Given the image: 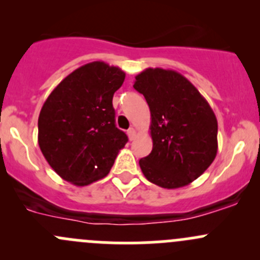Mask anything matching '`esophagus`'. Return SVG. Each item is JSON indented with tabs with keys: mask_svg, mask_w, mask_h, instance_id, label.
<instances>
[{
	"mask_svg": "<svg viewBox=\"0 0 260 260\" xmlns=\"http://www.w3.org/2000/svg\"><path fill=\"white\" fill-rule=\"evenodd\" d=\"M127 135H128V137H129V140L131 141H133L135 140V137H136V129L135 128H129V129L127 131Z\"/></svg>",
	"mask_w": 260,
	"mask_h": 260,
	"instance_id": "obj_1",
	"label": "esophagus"
}]
</instances>
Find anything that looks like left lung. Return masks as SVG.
Instances as JSON below:
<instances>
[{"label": "left lung", "mask_w": 260, "mask_h": 260, "mask_svg": "<svg viewBox=\"0 0 260 260\" xmlns=\"http://www.w3.org/2000/svg\"><path fill=\"white\" fill-rule=\"evenodd\" d=\"M133 88L151 112V153L140 159L149 182L179 188L204 174L217 152V120L211 107L183 75L148 68Z\"/></svg>", "instance_id": "1"}]
</instances>
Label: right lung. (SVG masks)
Segmentation results:
<instances>
[{
    "instance_id": "obj_1",
    "label": "right lung",
    "mask_w": 260,
    "mask_h": 260,
    "mask_svg": "<svg viewBox=\"0 0 260 260\" xmlns=\"http://www.w3.org/2000/svg\"><path fill=\"white\" fill-rule=\"evenodd\" d=\"M124 72L103 61L78 68L51 91L39 115V146L61 179L86 186L111 171L128 142L115 127L113 95Z\"/></svg>"
}]
</instances>
